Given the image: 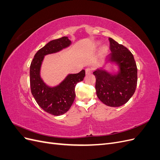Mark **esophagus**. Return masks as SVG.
Masks as SVG:
<instances>
[{
  "mask_svg": "<svg viewBox=\"0 0 160 160\" xmlns=\"http://www.w3.org/2000/svg\"><path fill=\"white\" fill-rule=\"evenodd\" d=\"M91 69H85V74L86 75H90L91 73Z\"/></svg>",
  "mask_w": 160,
  "mask_h": 160,
  "instance_id": "esophagus-1",
  "label": "esophagus"
}]
</instances>
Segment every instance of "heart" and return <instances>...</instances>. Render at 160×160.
<instances>
[{"mask_svg": "<svg viewBox=\"0 0 160 160\" xmlns=\"http://www.w3.org/2000/svg\"><path fill=\"white\" fill-rule=\"evenodd\" d=\"M100 44H101L100 42H96L95 44H94V47L96 48V47H99L100 45ZM107 50H108V47L105 46V45H103L102 47H101V54H103V53L105 52Z\"/></svg>", "mask_w": 160, "mask_h": 160, "instance_id": "1", "label": "heart"}]
</instances>
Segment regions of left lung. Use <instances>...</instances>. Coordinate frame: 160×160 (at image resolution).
Wrapping results in <instances>:
<instances>
[{"label":"left lung","instance_id":"obj_1","mask_svg":"<svg viewBox=\"0 0 160 160\" xmlns=\"http://www.w3.org/2000/svg\"><path fill=\"white\" fill-rule=\"evenodd\" d=\"M111 53L105 64L97 69L95 89L101 102L109 107H119L133 96L138 81V69L134 57L126 47L109 38ZM108 64L118 67L114 73L106 69Z\"/></svg>","mask_w":160,"mask_h":160}]
</instances>
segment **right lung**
<instances>
[{"label": "right lung", "instance_id": "add662e5", "mask_svg": "<svg viewBox=\"0 0 160 160\" xmlns=\"http://www.w3.org/2000/svg\"><path fill=\"white\" fill-rule=\"evenodd\" d=\"M71 45V41L68 37L51 41L37 52L30 66L32 95L43 110L53 115H61L69 111L75 98V85L83 80L85 71L82 70L78 73L68 74L59 84L52 87L41 77V66L45 56L59 52Z\"/></svg>", "mask_w": 160, "mask_h": 160}]
</instances>
